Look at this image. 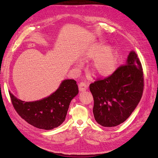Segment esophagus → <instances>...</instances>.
Wrapping results in <instances>:
<instances>
[{"instance_id": "esophagus-1", "label": "esophagus", "mask_w": 158, "mask_h": 158, "mask_svg": "<svg viewBox=\"0 0 158 158\" xmlns=\"http://www.w3.org/2000/svg\"><path fill=\"white\" fill-rule=\"evenodd\" d=\"M88 84L85 82H80L78 84V88L80 91H85L88 89Z\"/></svg>"}]
</instances>
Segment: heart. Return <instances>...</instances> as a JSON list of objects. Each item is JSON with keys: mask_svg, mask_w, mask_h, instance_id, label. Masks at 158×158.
I'll use <instances>...</instances> for the list:
<instances>
[{"mask_svg": "<svg viewBox=\"0 0 158 158\" xmlns=\"http://www.w3.org/2000/svg\"><path fill=\"white\" fill-rule=\"evenodd\" d=\"M81 59L83 61L94 60L91 69L100 76H109L117 70L118 56L116 51L102 42L91 45L82 54ZM81 63H78V67H81Z\"/></svg>", "mask_w": 158, "mask_h": 158, "instance_id": "obj_1", "label": "heart"}]
</instances>
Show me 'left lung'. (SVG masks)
<instances>
[{"label":"left lung","instance_id":"8db88e82","mask_svg":"<svg viewBox=\"0 0 158 158\" xmlns=\"http://www.w3.org/2000/svg\"><path fill=\"white\" fill-rule=\"evenodd\" d=\"M140 60L131 51L127 63L104 79L89 85L94 98L93 113L95 121L106 127L125 122L140 101L144 91V73Z\"/></svg>","mask_w":158,"mask_h":158}]
</instances>
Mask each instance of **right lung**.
I'll list each match as a JSON object with an SVG mask.
<instances>
[{
	"mask_svg": "<svg viewBox=\"0 0 158 158\" xmlns=\"http://www.w3.org/2000/svg\"><path fill=\"white\" fill-rule=\"evenodd\" d=\"M78 93L74 80H66L50 96L40 101L25 102L9 92L12 106L23 119L40 129L51 130L65 120L71 100Z\"/></svg>",
	"mask_w": 158,
	"mask_h": 158,
	"instance_id": "1",
	"label": "right lung"
}]
</instances>
